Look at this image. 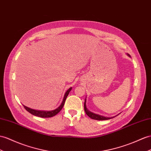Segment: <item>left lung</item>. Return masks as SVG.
I'll use <instances>...</instances> for the list:
<instances>
[{"label":"left lung","instance_id":"left-lung-1","mask_svg":"<svg viewBox=\"0 0 151 151\" xmlns=\"http://www.w3.org/2000/svg\"><path fill=\"white\" fill-rule=\"evenodd\" d=\"M84 110L85 111H86V114L90 118L94 119V120H98V121H103V120H108V119H110L113 117H103L101 115H99L98 114H95L94 113L91 112L90 111H88L86 107V99H85V102H84Z\"/></svg>","mask_w":151,"mask_h":151}]
</instances>
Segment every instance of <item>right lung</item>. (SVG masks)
I'll return each mask as SVG.
<instances>
[{
	"instance_id": "obj_1",
	"label": "right lung",
	"mask_w": 151,
	"mask_h": 151,
	"mask_svg": "<svg viewBox=\"0 0 151 151\" xmlns=\"http://www.w3.org/2000/svg\"><path fill=\"white\" fill-rule=\"evenodd\" d=\"M71 88L72 87L69 88V89L66 91L65 92V94L64 95V97L63 99V101L62 102L61 105L56 109L55 110H52V111H39V110H33L31 109H29V108L25 106L24 105V108L25 109V110L29 111V113H30L31 114L35 115V116H37V117H43V118H47V117H53V116H55V115H57L58 113L59 112V111L62 110L63 109L64 105V103L65 101V99L67 98V96H68L69 92L71 91Z\"/></svg>"
}]
</instances>
